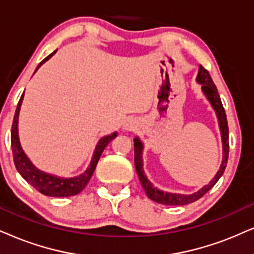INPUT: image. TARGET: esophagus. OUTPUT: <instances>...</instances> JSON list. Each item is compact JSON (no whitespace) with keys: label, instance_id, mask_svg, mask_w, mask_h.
<instances>
[{"label":"esophagus","instance_id":"obj_1","mask_svg":"<svg viewBox=\"0 0 254 254\" xmlns=\"http://www.w3.org/2000/svg\"><path fill=\"white\" fill-rule=\"evenodd\" d=\"M134 127H136V122L132 121V120L127 121L123 124V130H125V131H130V130L134 129Z\"/></svg>","mask_w":254,"mask_h":254}]
</instances>
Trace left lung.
<instances>
[{"label":"left lung","mask_w":254,"mask_h":254,"mask_svg":"<svg viewBox=\"0 0 254 254\" xmlns=\"http://www.w3.org/2000/svg\"><path fill=\"white\" fill-rule=\"evenodd\" d=\"M195 81L201 85V91L205 95V97L207 98V101L210 102L211 107L216 112L217 118H218V124H219V130L221 134V142H223V160H221L220 168L216 173V176L212 178L208 184L204 185L200 190L191 194H182V193H172V192H165L159 190L153 186L149 179H147L146 175L144 173L143 170V150L144 145L142 140L138 137H134L133 139V149H134V166H136V171L139 181L142 183V186L144 191L146 192V195L151 200L156 201V203L164 204V205H186L193 203V201L198 200L199 198H201L203 195L211 190L216 183L219 181V178L223 176L224 171H225L226 164H227V158H229V127H227V120H226V114L224 110L223 104H221L219 94H218L217 86L214 85V83L211 78L210 73L206 69H204L203 66L199 65L198 75Z\"/></svg>","instance_id":"8db88e82"}]
</instances>
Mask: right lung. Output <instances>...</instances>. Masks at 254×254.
Listing matches in <instances>:
<instances>
[{"mask_svg":"<svg viewBox=\"0 0 254 254\" xmlns=\"http://www.w3.org/2000/svg\"><path fill=\"white\" fill-rule=\"evenodd\" d=\"M56 51L57 50L51 53L49 56H47L46 59L42 61V62L37 65L35 72L41 68L42 64L46 63L48 60L51 59L53 55H55ZM23 96L24 92L22 94L20 101H18L17 108H16L15 111L14 122H12L11 127V150L16 169L20 172L22 177H23L31 186H34L37 191H40L41 193L56 198L70 197V195L78 194L79 192L85 188L86 184H88L90 181V178L94 175L96 165H97L98 160L101 158V155L104 151L105 146H107L114 138L117 137V132H112L111 134L102 137L101 139L98 140L97 145L95 147L94 155H92L89 168L86 169L82 175L71 178H63L59 177V176L51 175V173L41 171L40 169H37L36 166L30 162V159H29L27 155L24 153L20 143V137H18V116H20V109L22 105V101H23Z\"/></svg>","mask_w":254,"mask_h":254,"instance_id":"obj_1","label":"right lung"}]
</instances>
